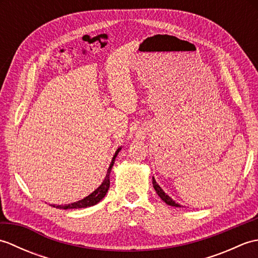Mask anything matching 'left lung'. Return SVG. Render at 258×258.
<instances>
[{"label":"left lung","mask_w":258,"mask_h":258,"mask_svg":"<svg viewBox=\"0 0 258 258\" xmlns=\"http://www.w3.org/2000/svg\"><path fill=\"white\" fill-rule=\"evenodd\" d=\"M153 186H154V188H155V190H156L157 195L160 196L161 199H162V201L165 202L167 205L175 206V207H180L179 204H177V203H175V202L171 199V197H169V196L165 193V191H164V190L161 188V186L156 183V180H155L154 177H153Z\"/></svg>","instance_id":"left-lung-1"}]
</instances>
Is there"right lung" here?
<instances>
[{"label": "right lung", "mask_w": 258, "mask_h": 258, "mask_svg": "<svg viewBox=\"0 0 258 258\" xmlns=\"http://www.w3.org/2000/svg\"><path fill=\"white\" fill-rule=\"evenodd\" d=\"M120 149H122V147H118L116 152H115V154L112 158V162H111V164H109V167L107 169L106 176H105V178H104L103 183L98 186V187L94 191H93V193H91L89 196H86L83 200L71 203V204H68V205H51V206L56 207V208H63V210H69V208H85V207H90V206L95 205L98 202L102 201L104 199V196L106 195L107 190L109 188V174H111L112 167L114 165L115 157L117 156Z\"/></svg>", "instance_id": "add662e5"}]
</instances>
